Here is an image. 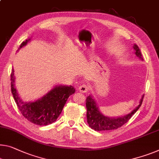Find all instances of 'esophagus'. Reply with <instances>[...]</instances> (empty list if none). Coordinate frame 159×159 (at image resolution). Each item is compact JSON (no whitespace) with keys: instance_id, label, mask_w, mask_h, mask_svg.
<instances>
[{"instance_id":"esophagus-1","label":"esophagus","mask_w":159,"mask_h":159,"mask_svg":"<svg viewBox=\"0 0 159 159\" xmlns=\"http://www.w3.org/2000/svg\"><path fill=\"white\" fill-rule=\"evenodd\" d=\"M89 89V86L87 84H82L81 86L79 87V90L80 92H82V93H84V92H87Z\"/></svg>"}]
</instances>
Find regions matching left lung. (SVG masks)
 Returning a JSON list of instances; mask_svg holds the SVG:
<instances>
[{"mask_svg":"<svg viewBox=\"0 0 159 159\" xmlns=\"http://www.w3.org/2000/svg\"><path fill=\"white\" fill-rule=\"evenodd\" d=\"M134 50H136L135 54L139 57L142 58V54H141V50L136 45L134 46ZM143 96L142 99H141L140 104L136 108L133 110L131 113H129L127 115L119 117L116 119L109 118V117L104 116L101 112L99 111L98 107L97 106L94 100L92 99L91 95L87 97L86 99V107H87V123L89 126L92 129H94L95 131H108L116 129L121 126H123L124 124H126L129 119L131 118L136 111L141 107L143 102Z\"/></svg>","mask_w":159,"mask_h":159,"instance_id":"obj_1","label":"left lung"}]
</instances>
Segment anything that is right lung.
Here are the masks:
<instances>
[{
	"mask_svg": "<svg viewBox=\"0 0 159 159\" xmlns=\"http://www.w3.org/2000/svg\"><path fill=\"white\" fill-rule=\"evenodd\" d=\"M30 40H26L21 43L19 49L25 45ZM14 70L11 74V92L15 102L23 116L32 123L40 126H46L57 120L63 107L70 95L75 92L72 86H57L35 102H24L18 94L15 88Z\"/></svg>",
	"mask_w": 159,
	"mask_h": 159,
	"instance_id": "add662e5",
	"label": "right lung"
}]
</instances>
